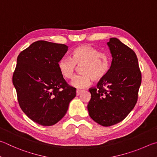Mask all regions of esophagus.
Wrapping results in <instances>:
<instances>
[{"mask_svg":"<svg viewBox=\"0 0 157 157\" xmlns=\"http://www.w3.org/2000/svg\"><path fill=\"white\" fill-rule=\"evenodd\" d=\"M82 92V90L77 89V90H76V95H77V96H78V95H80Z\"/></svg>","mask_w":157,"mask_h":157,"instance_id":"1","label":"esophagus"}]
</instances>
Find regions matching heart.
<instances>
[{"instance_id": "heart-1", "label": "heart", "mask_w": 157, "mask_h": 157, "mask_svg": "<svg viewBox=\"0 0 157 157\" xmlns=\"http://www.w3.org/2000/svg\"><path fill=\"white\" fill-rule=\"evenodd\" d=\"M78 67H81L82 74L73 78L71 85L85 88L89 86L93 79L98 82L106 77L110 69L109 58L96 48L84 44L74 49L72 58L64 57L58 63L59 72L67 79L73 78Z\"/></svg>"}]
</instances>
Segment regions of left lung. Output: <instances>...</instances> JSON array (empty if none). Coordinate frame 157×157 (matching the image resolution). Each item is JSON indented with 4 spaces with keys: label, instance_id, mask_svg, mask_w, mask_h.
I'll return each mask as SVG.
<instances>
[{
    "label": "left lung",
    "instance_id": "8db88e82",
    "mask_svg": "<svg viewBox=\"0 0 157 157\" xmlns=\"http://www.w3.org/2000/svg\"><path fill=\"white\" fill-rule=\"evenodd\" d=\"M113 57L106 77L96 88H89L87 108L93 120L103 126L115 125L126 117L137 101L141 83L138 59L130 48L116 38L107 42Z\"/></svg>",
    "mask_w": 157,
    "mask_h": 157
}]
</instances>
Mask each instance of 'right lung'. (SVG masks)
<instances>
[{
  "label": "right lung",
  "mask_w": 157,
  "mask_h": 157,
  "mask_svg": "<svg viewBox=\"0 0 157 157\" xmlns=\"http://www.w3.org/2000/svg\"><path fill=\"white\" fill-rule=\"evenodd\" d=\"M68 48L63 44L38 40L17 58L12 82L20 107L42 126L58 123L76 96L75 88L67 83L58 68Z\"/></svg>",
  "instance_id": "right-lung-1"
}]
</instances>
